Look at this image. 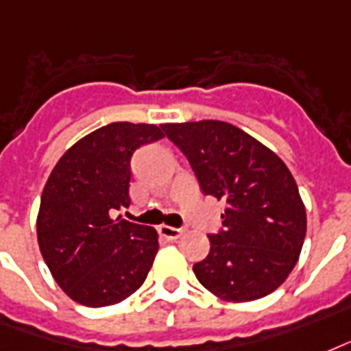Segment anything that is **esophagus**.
Instances as JSON below:
<instances>
[{
	"instance_id": "esophagus-1",
	"label": "esophagus",
	"mask_w": 351,
	"mask_h": 351,
	"mask_svg": "<svg viewBox=\"0 0 351 351\" xmlns=\"http://www.w3.org/2000/svg\"><path fill=\"white\" fill-rule=\"evenodd\" d=\"M159 234L167 240H178L183 234V229H176V227H170V225H161L159 227Z\"/></svg>"
}]
</instances>
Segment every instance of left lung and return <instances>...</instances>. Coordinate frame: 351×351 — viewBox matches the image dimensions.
Listing matches in <instances>:
<instances>
[{
  "label": "left lung",
  "instance_id": "obj_1",
  "mask_svg": "<svg viewBox=\"0 0 351 351\" xmlns=\"http://www.w3.org/2000/svg\"><path fill=\"white\" fill-rule=\"evenodd\" d=\"M189 159L201 192L227 203L223 230L194 265L214 297L251 302L278 289L297 265L306 238V206L295 178L273 150L223 121L161 124Z\"/></svg>",
  "mask_w": 351,
  "mask_h": 351
}]
</instances>
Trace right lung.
Instances as JSON below:
<instances>
[{"instance_id": "right-lung-1", "label": "right lung", "mask_w": 351, "mask_h": 351, "mask_svg": "<svg viewBox=\"0 0 351 351\" xmlns=\"http://www.w3.org/2000/svg\"><path fill=\"white\" fill-rule=\"evenodd\" d=\"M165 137L156 124L111 122L60 157L43 186L38 245L64 293L88 308L122 302L145 284L159 251L154 227L111 218L130 206V161Z\"/></svg>"}]
</instances>
